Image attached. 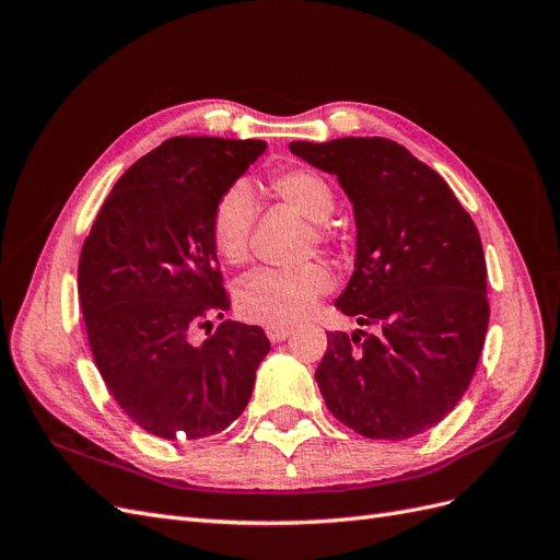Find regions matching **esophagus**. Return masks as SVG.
Masks as SVG:
<instances>
[{
    "label": "esophagus",
    "mask_w": 560,
    "mask_h": 560,
    "mask_svg": "<svg viewBox=\"0 0 560 560\" xmlns=\"http://www.w3.org/2000/svg\"><path fill=\"white\" fill-rule=\"evenodd\" d=\"M292 334H294V329L292 327H284V325H270V327H266V336L273 343H282L284 338H290Z\"/></svg>",
    "instance_id": "34e87169"
}]
</instances>
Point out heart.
Masks as SVG:
<instances>
[{
  "label": "heart",
  "mask_w": 560,
  "mask_h": 560,
  "mask_svg": "<svg viewBox=\"0 0 560 560\" xmlns=\"http://www.w3.org/2000/svg\"><path fill=\"white\" fill-rule=\"evenodd\" d=\"M270 189L303 219L317 224L313 238L329 247L331 233L325 226L336 210L331 184L311 167H287L270 179ZM254 194L245 182H235L219 196L212 210L210 238L219 257L238 266L247 259L249 235L254 226ZM331 287V276L325 266L303 264L296 268H259L245 276L238 284V308L252 322H296L308 315L315 301Z\"/></svg>",
  "instance_id": "b5f03b06"
}]
</instances>
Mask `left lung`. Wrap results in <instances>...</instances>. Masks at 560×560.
I'll list each match as a JSON object with an SVG mask.
<instances>
[{
  "label": "left lung",
  "mask_w": 560,
  "mask_h": 560,
  "mask_svg": "<svg viewBox=\"0 0 560 560\" xmlns=\"http://www.w3.org/2000/svg\"><path fill=\"white\" fill-rule=\"evenodd\" d=\"M290 151L338 179L358 229L336 308L360 329L327 334L315 371L327 409L385 442L434 428L467 393L486 341L477 226L442 175L393 140L292 142Z\"/></svg>",
  "instance_id": "8db88e82"
}]
</instances>
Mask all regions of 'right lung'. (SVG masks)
<instances>
[{
    "label": "right lung",
    "instance_id": "1",
    "mask_svg": "<svg viewBox=\"0 0 560 560\" xmlns=\"http://www.w3.org/2000/svg\"><path fill=\"white\" fill-rule=\"evenodd\" d=\"M266 151L264 140L171 138L114 184L79 257V301L100 376L124 413L171 442L238 418L270 343L225 319L231 301L210 238L212 210Z\"/></svg>",
    "mask_w": 560,
    "mask_h": 560
}]
</instances>
